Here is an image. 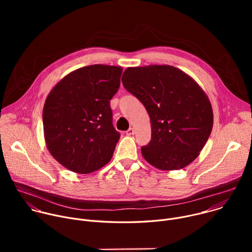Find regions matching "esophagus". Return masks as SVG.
I'll return each instance as SVG.
<instances>
[{"label": "esophagus", "mask_w": 252, "mask_h": 252, "mask_svg": "<svg viewBox=\"0 0 252 252\" xmlns=\"http://www.w3.org/2000/svg\"><path fill=\"white\" fill-rule=\"evenodd\" d=\"M126 133L127 135H132V134H134V129H133L132 127H129V128L126 131Z\"/></svg>", "instance_id": "esophagus-1"}]
</instances>
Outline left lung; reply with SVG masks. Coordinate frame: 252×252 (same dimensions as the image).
I'll return each mask as SVG.
<instances>
[{
	"label": "left lung",
	"instance_id": "left-lung-1",
	"mask_svg": "<svg viewBox=\"0 0 252 252\" xmlns=\"http://www.w3.org/2000/svg\"><path fill=\"white\" fill-rule=\"evenodd\" d=\"M122 82L151 118L152 139L141 148L143 158L161 170L181 169L191 163L213 126L211 103L199 85L168 64L127 67Z\"/></svg>",
	"mask_w": 252,
	"mask_h": 252
}]
</instances>
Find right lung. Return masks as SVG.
Wrapping results in <instances>:
<instances>
[{
    "label": "right lung",
    "instance_id": "add662e5",
    "mask_svg": "<svg viewBox=\"0 0 252 252\" xmlns=\"http://www.w3.org/2000/svg\"><path fill=\"white\" fill-rule=\"evenodd\" d=\"M123 68L92 64L71 71L48 94L43 125L53 158L77 173H91L109 162L120 132L113 126L110 100L121 86Z\"/></svg>",
    "mask_w": 252,
    "mask_h": 252
}]
</instances>
